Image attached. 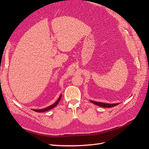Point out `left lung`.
<instances>
[{"label":"left lung","mask_w":149,"mask_h":149,"mask_svg":"<svg viewBox=\"0 0 149 149\" xmlns=\"http://www.w3.org/2000/svg\"><path fill=\"white\" fill-rule=\"evenodd\" d=\"M90 102L94 104L97 106L103 107H112L116 106L117 105H118L119 103H114V104H109V103H104V102H96V101H94L92 100H90Z\"/></svg>","instance_id":"1"}]
</instances>
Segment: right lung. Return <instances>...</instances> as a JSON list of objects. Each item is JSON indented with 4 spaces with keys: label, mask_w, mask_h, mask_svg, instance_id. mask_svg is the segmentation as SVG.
I'll return each instance as SVG.
<instances>
[{
    "label": "right lung",
    "mask_w": 149,
    "mask_h": 149,
    "mask_svg": "<svg viewBox=\"0 0 149 149\" xmlns=\"http://www.w3.org/2000/svg\"><path fill=\"white\" fill-rule=\"evenodd\" d=\"M61 96H62V94H61L60 97H58V100H56V101L55 103H53V104L49 106H48V107H47L45 108H43V109H32V110L35 111V112H45V111H47L48 110H50V109H53V107H55L59 103V102H60V101L61 100Z\"/></svg>",
    "instance_id": "obj_1"
}]
</instances>
